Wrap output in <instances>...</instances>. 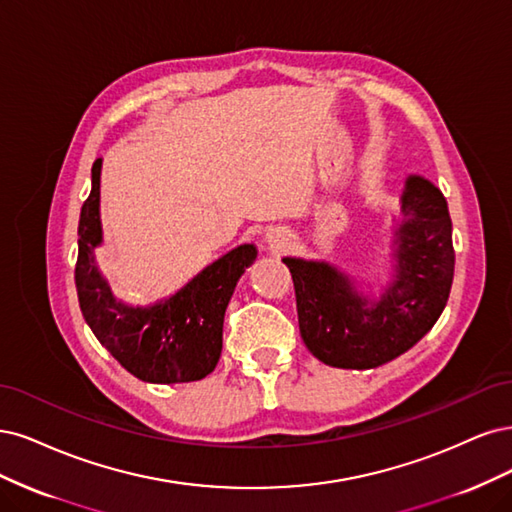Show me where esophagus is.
<instances>
[{
	"instance_id": "obj_1",
	"label": "esophagus",
	"mask_w": 512,
	"mask_h": 512,
	"mask_svg": "<svg viewBox=\"0 0 512 512\" xmlns=\"http://www.w3.org/2000/svg\"><path fill=\"white\" fill-rule=\"evenodd\" d=\"M263 240H266L268 246H272V249H280V246L285 244V236L278 232V229H270V232H266V236H263Z\"/></svg>"
}]
</instances>
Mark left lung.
<instances>
[{
	"label": "left lung",
	"instance_id": "1",
	"mask_svg": "<svg viewBox=\"0 0 512 512\" xmlns=\"http://www.w3.org/2000/svg\"><path fill=\"white\" fill-rule=\"evenodd\" d=\"M389 251L385 283L357 278L325 259L283 257L295 285L302 340L325 366L372 370L389 364L442 315L455 270L453 225L432 180L404 178Z\"/></svg>",
	"mask_w": 512,
	"mask_h": 512
}]
</instances>
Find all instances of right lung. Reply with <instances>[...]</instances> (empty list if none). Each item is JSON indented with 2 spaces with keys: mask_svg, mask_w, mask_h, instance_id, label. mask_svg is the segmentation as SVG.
Wrapping results in <instances>:
<instances>
[{
  "mask_svg": "<svg viewBox=\"0 0 512 512\" xmlns=\"http://www.w3.org/2000/svg\"><path fill=\"white\" fill-rule=\"evenodd\" d=\"M104 159L91 168V193L80 210L76 291L82 317L119 364L144 383H191L208 376L221 357L223 319L238 280L257 259L253 242L238 244L187 283L151 304H127L112 293L97 266L104 244L100 180Z\"/></svg>",
  "mask_w": 512,
  "mask_h": 512,
  "instance_id": "1",
  "label": "right lung"
}]
</instances>
